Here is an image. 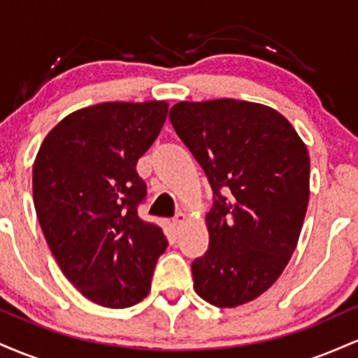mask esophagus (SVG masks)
<instances>
[{"mask_svg":"<svg viewBox=\"0 0 358 358\" xmlns=\"http://www.w3.org/2000/svg\"><path fill=\"white\" fill-rule=\"evenodd\" d=\"M185 220H187V215H185L183 212H178V213H176L175 219H173V225L176 229H180L185 224Z\"/></svg>","mask_w":358,"mask_h":358,"instance_id":"obj_1","label":"esophagus"}]
</instances>
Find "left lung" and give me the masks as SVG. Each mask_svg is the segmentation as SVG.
Listing matches in <instances>:
<instances>
[{"instance_id":"1","label":"left lung","mask_w":358,"mask_h":358,"mask_svg":"<svg viewBox=\"0 0 358 358\" xmlns=\"http://www.w3.org/2000/svg\"><path fill=\"white\" fill-rule=\"evenodd\" d=\"M170 121L213 190L193 287L217 308L245 305L278 281L296 249L310 200L306 145L281 113L257 102L182 101Z\"/></svg>"}]
</instances>
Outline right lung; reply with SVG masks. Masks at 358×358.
I'll return each mask as SVG.
<instances>
[{
  "mask_svg": "<svg viewBox=\"0 0 358 358\" xmlns=\"http://www.w3.org/2000/svg\"><path fill=\"white\" fill-rule=\"evenodd\" d=\"M166 114V101L89 106L52 127L36 153L34 203L48 248L101 306L143 301L168 245L158 225L138 217L146 185L136 171Z\"/></svg>",
  "mask_w": 358,
  "mask_h": 358,
  "instance_id": "obj_1",
  "label": "right lung"
}]
</instances>
